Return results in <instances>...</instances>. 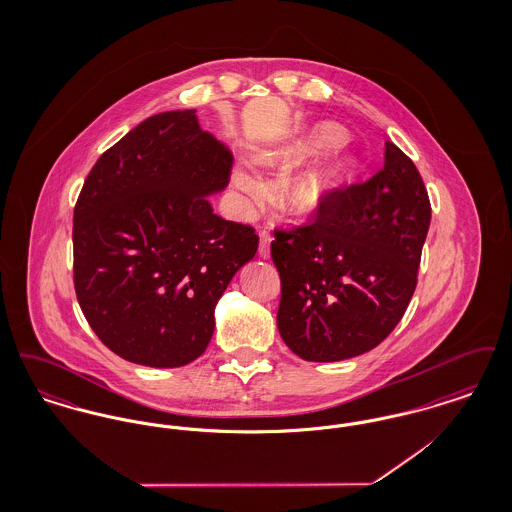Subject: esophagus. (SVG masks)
<instances>
[{
  "label": "esophagus",
  "instance_id": "34e87169",
  "mask_svg": "<svg viewBox=\"0 0 512 512\" xmlns=\"http://www.w3.org/2000/svg\"><path fill=\"white\" fill-rule=\"evenodd\" d=\"M270 242H272L270 232L268 230H261L259 232V257L261 259H268L270 257Z\"/></svg>",
  "mask_w": 512,
  "mask_h": 512
}]
</instances>
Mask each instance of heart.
Masks as SVG:
<instances>
[{"instance_id":"1","label":"heart","mask_w":512,"mask_h":512,"mask_svg":"<svg viewBox=\"0 0 512 512\" xmlns=\"http://www.w3.org/2000/svg\"><path fill=\"white\" fill-rule=\"evenodd\" d=\"M347 130L336 122H318L284 144L265 147L255 153L261 165H282L315 153L311 161L284 178L280 201L288 213L311 219L324 213L355 180L361 169V155L345 144ZM232 184L247 199L265 194L267 186L261 176L245 165L232 169Z\"/></svg>"}]
</instances>
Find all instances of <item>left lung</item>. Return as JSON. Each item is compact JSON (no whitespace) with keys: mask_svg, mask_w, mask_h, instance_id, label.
I'll use <instances>...</instances> for the list:
<instances>
[{"mask_svg":"<svg viewBox=\"0 0 512 512\" xmlns=\"http://www.w3.org/2000/svg\"><path fill=\"white\" fill-rule=\"evenodd\" d=\"M384 169L351 186L317 222L276 232L278 332L313 363L363 355L390 336L416 288L430 199L413 161L386 144Z\"/></svg>","mask_w":512,"mask_h":512,"instance_id":"obj_1","label":"left lung"}]
</instances>
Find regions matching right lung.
<instances>
[{
  "label": "right lung",
  "mask_w": 512,
  "mask_h": 512,
  "mask_svg": "<svg viewBox=\"0 0 512 512\" xmlns=\"http://www.w3.org/2000/svg\"><path fill=\"white\" fill-rule=\"evenodd\" d=\"M230 167V147L184 109L140 122L88 174L74 209V288L124 361L176 368L207 349L215 307L259 245L209 203Z\"/></svg>",
  "instance_id": "right-lung-1"
}]
</instances>
